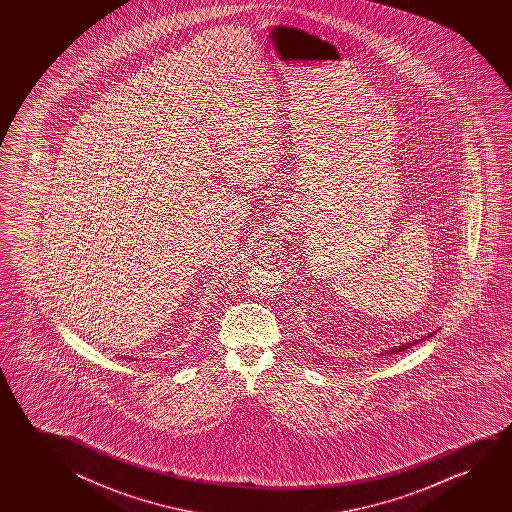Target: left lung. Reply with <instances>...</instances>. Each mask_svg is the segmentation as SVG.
I'll list each match as a JSON object with an SVG mask.
<instances>
[{
    "instance_id": "8db88e82",
    "label": "left lung",
    "mask_w": 512,
    "mask_h": 512,
    "mask_svg": "<svg viewBox=\"0 0 512 512\" xmlns=\"http://www.w3.org/2000/svg\"><path fill=\"white\" fill-rule=\"evenodd\" d=\"M437 330H432V332H428L427 336L420 337V339H414V341H409V343H400V346H393V348H388V350H385L386 355H393V353H399V351L407 350V348H411V346H414L416 343H420V341H425V339H428V337L434 336V334H437Z\"/></svg>"
}]
</instances>
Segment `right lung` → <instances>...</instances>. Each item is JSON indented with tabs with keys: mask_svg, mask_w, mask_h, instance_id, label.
<instances>
[{
	"mask_svg": "<svg viewBox=\"0 0 512 512\" xmlns=\"http://www.w3.org/2000/svg\"><path fill=\"white\" fill-rule=\"evenodd\" d=\"M131 360H134V358H131Z\"/></svg>",
	"mask_w": 512,
	"mask_h": 512,
	"instance_id": "obj_1",
	"label": "right lung"
}]
</instances>
